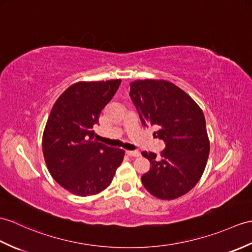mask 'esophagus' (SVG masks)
<instances>
[{"mask_svg":"<svg viewBox=\"0 0 252 252\" xmlns=\"http://www.w3.org/2000/svg\"><path fill=\"white\" fill-rule=\"evenodd\" d=\"M126 154L127 155V156H130V157H135V158H137V157H139L140 156V153L138 150H126Z\"/></svg>","mask_w":252,"mask_h":252,"instance_id":"obj_1","label":"esophagus"}]
</instances>
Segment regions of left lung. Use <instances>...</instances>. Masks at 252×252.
Returning a JSON list of instances; mask_svg holds the SVG:
<instances>
[{
  "mask_svg": "<svg viewBox=\"0 0 252 252\" xmlns=\"http://www.w3.org/2000/svg\"><path fill=\"white\" fill-rule=\"evenodd\" d=\"M130 87L143 125L159 126L157 136L165 143L159 155L142 153L150 162L142 183L154 196L175 200L194 188L206 167L209 138L205 117L188 93L167 80L139 79Z\"/></svg>",
  "mask_w": 252,
  "mask_h": 252,
  "instance_id": "obj_1",
  "label": "left lung"
}]
</instances>
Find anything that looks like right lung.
Listing matches in <instances>:
<instances>
[{
    "label": "right lung",
    "mask_w": 252,
    "mask_h": 252,
    "mask_svg": "<svg viewBox=\"0 0 252 252\" xmlns=\"http://www.w3.org/2000/svg\"><path fill=\"white\" fill-rule=\"evenodd\" d=\"M121 79L79 81L69 86L51 108L43 133L47 168L62 188L78 196L94 195L112 183L125 150L94 139L93 126Z\"/></svg>",
    "instance_id": "1"
}]
</instances>
